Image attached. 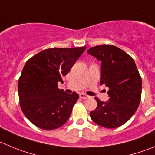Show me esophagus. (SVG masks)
<instances>
[{"mask_svg": "<svg viewBox=\"0 0 155 155\" xmlns=\"http://www.w3.org/2000/svg\"><path fill=\"white\" fill-rule=\"evenodd\" d=\"M80 97L81 99H84V100H86V99H87L89 97V96L86 95L84 94H80Z\"/></svg>", "mask_w": 155, "mask_h": 155, "instance_id": "34e87169", "label": "esophagus"}]
</instances>
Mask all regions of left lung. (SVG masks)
I'll list each match as a JSON object with an SVG mask.
<instances>
[{
    "mask_svg": "<svg viewBox=\"0 0 155 155\" xmlns=\"http://www.w3.org/2000/svg\"><path fill=\"white\" fill-rule=\"evenodd\" d=\"M101 61V84L109 87L110 99L103 102L97 97V107L90 113L96 124L108 129L119 127L134 115L141 96V78L133 58L115 45H101L87 50Z\"/></svg>",
    "mask_w": 155,
    "mask_h": 155,
    "instance_id": "8db88e82",
    "label": "left lung"
}]
</instances>
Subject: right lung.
Masks as SVG:
<instances>
[{
  "instance_id": "add662e5",
  "label": "right lung",
  "mask_w": 155,
  "mask_h": 155,
  "mask_svg": "<svg viewBox=\"0 0 155 155\" xmlns=\"http://www.w3.org/2000/svg\"><path fill=\"white\" fill-rule=\"evenodd\" d=\"M87 47L42 50L25 64L18 81L20 105L23 114L39 129L53 130L64 124L79 95L58 88Z\"/></svg>"
}]
</instances>
